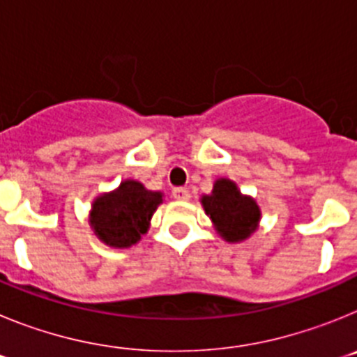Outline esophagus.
<instances>
[{
	"instance_id": "1",
	"label": "esophagus",
	"mask_w": 357,
	"mask_h": 357,
	"mask_svg": "<svg viewBox=\"0 0 357 357\" xmlns=\"http://www.w3.org/2000/svg\"><path fill=\"white\" fill-rule=\"evenodd\" d=\"M173 198L178 202H188L189 198H191V195H189V191L185 188H175L173 189Z\"/></svg>"
}]
</instances>
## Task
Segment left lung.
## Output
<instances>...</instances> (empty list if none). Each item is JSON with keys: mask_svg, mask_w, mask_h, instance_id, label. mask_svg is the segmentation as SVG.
<instances>
[{"mask_svg": "<svg viewBox=\"0 0 357 357\" xmlns=\"http://www.w3.org/2000/svg\"><path fill=\"white\" fill-rule=\"evenodd\" d=\"M214 229L225 241H245L254 234L261 220V209L252 197L243 195L229 178H218L213 193L200 198Z\"/></svg>", "mask_w": 357, "mask_h": 357, "instance_id": "obj_1", "label": "left lung"}]
</instances>
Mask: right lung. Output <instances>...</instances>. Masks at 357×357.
Segmentation results:
<instances>
[{
    "label": "right lung",
    "mask_w": 357,
    "mask_h": 357,
    "mask_svg": "<svg viewBox=\"0 0 357 357\" xmlns=\"http://www.w3.org/2000/svg\"><path fill=\"white\" fill-rule=\"evenodd\" d=\"M160 204V191H150L141 182L128 178L93 202L89 223L100 241L109 247L128 248L146 234Z\"/></svg>",
    "instance_id": "obj_1"
}]
</instances>
